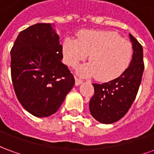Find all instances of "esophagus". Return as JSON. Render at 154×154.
Wrapping results in <instances>:
<instances>
[{
    "instance_id": "1",
    "label": "esophagus",
    "mask_w": 154,
    "mask_h": 154,
    "mask_svg": "<svg viewBox=\"0 0 154 154\" xmlns=\"http://www.w3.org/2000/svg\"><path fill=\"white\" fill-rule=\"evenodd\" d=\"M82 82H83V81L81 80L80 78H78L77 77H75V84H76V86H79Z\"/></svg>"
}]
</instances>
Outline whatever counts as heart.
<instances>
[{
    "label": "heart",
    "mask_w": 154,
    "mask_h": 154,
    "mask_svg": "<svg viewBox=\"0 0 154 154\" xmlns=\"http://www.w3.org/2000/svg\"><path fill=\"white\" fill-rule=\"evenodd\" d=\"M65 61L77 66L89 55L91 63L81 67L78 72L84 77H97L109 82L120 77L129 67L133 57V46L116 32L85 30L78 39L67 38L63 43Z\"/></svg>",
    "instance_id": "1"
}]
</instances>
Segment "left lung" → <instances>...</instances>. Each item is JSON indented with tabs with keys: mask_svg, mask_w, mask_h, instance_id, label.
<instances>
[{
	"mask_svg": "<svg viewBox=\"0 0 154 154\" xmlns=\"http://www.w3.org/2000/svg\"><path fill=\"white\" fill-rule=\"evenodd\" d=\"M132 61L127 70L115 80L93 83L94 96L89 103L91 116L103 124H112L125 116L134 101L144 70L143 47L132 35Z\"/></svg>",
	"mask_w": 154,
	"mask_h": 154,
	"instance_id": "1",
	"label": "left lung"
}]
</instances>
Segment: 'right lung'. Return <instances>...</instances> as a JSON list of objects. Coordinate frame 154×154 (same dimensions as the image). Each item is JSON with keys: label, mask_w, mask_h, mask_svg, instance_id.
Returning <instances> with one entry per match:
<instances>
[{"label": "right lung", "mask_w": 154, "mask_h": 154, "mask_svg": "<svg viewBox=\"0 0 154 154\" xmlns=\"http://www.w3.org/2000/svg\"><path fill=\"white\" fill-rule=\"evenodd\" d=\"M11 80L22 106L36 117L54 114L75 83L62 63L63 46L51 24L22 30L11 50Z\"/></svg>", "instance_id": "1"}]
</instances>
